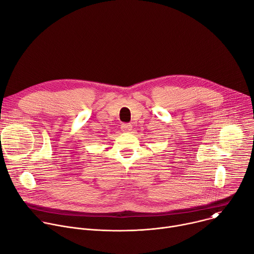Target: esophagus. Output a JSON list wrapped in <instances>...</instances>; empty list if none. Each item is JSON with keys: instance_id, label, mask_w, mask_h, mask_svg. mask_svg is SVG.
I'll list each match as a JSON object with an SVG mask.
<instances>
[{"instance_id": "esophagus-1", "label": "esophagus", "mask_w": 254, "mask_h": 254, "mask_svg": "<svg viewBox=\"0 0 254 254\" xmlns=\"http://www.w3.org/2000/svg\"><path fill=\"white\" fill-rule=\"evenodd\" d=\"M132 129V127L129 125V124H124L123 126H122V130L124 131V132H128V131H130Z\"/></svg>"}]
</instances>
